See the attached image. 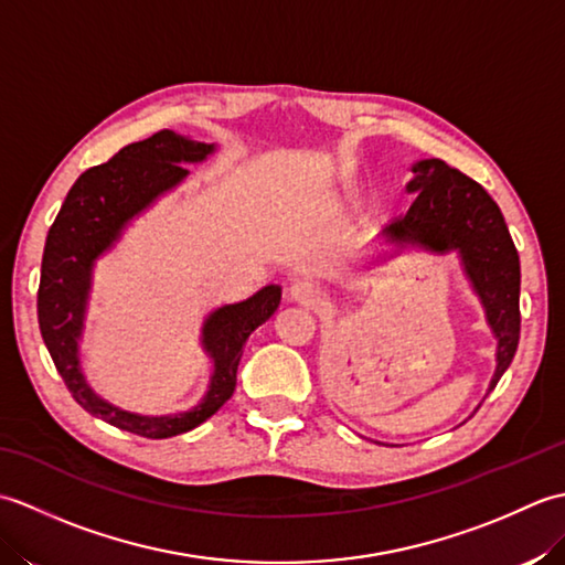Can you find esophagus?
<instances>
[{
	"label": "esophagus",
	"mask_w": 565,
	"mask_h": 565,
	"mask_svg": "<svg viewBox=\"0 0 565 565\" xmlns=\"http://www.w3.org/2000/svg\"><path fill=\"white\" fill-rule=\"evenodd\" d=\"M286 298L291 303H301V306H318L320 303V294L313 284L308 281H294L286 291Z\"/></svg>",
	"instance_id": "esophagus-1"
}]
</instances>
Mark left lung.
I'll list each match as a JSON object with an SVG mask.
<instances>
[{"instance_id": "8db88e82", "label": "left lung", "mask_w": 565, "mask_h": 565, "mask_svg": "<svg viewBox=\"0 0 565 565\" xmlns=\"http://www.w3.org/2000/svg\"><path fill=\"white\" fill-rule=\"evenodd\" d=\"M411 170L413 179L405 189L415 194L413 206L381 233L383 243L395 249L391 255H376L371 264L407 247L459 255L466 279L498 340L490 393L508 371L520 342V255L498 203L481 184L435 158L419 160Z\"/></svg>"}]
</instances>
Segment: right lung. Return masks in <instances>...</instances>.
Returning a JSON list of instances; mask_svg holds the SVG:
<instances>
[{"instance_id":"right-lung-1","label":"right lung","mask_w":565,"mask_h":565,"mask_svg":"<svg viewBox=\"0 0 565 565\" xmlns=\"http://www.w3.org/2000/svg\"><path fill=\"white\" fill-rule=\"evenodd\" d=\"M215 142H201L160 130L118 150L109 162L92 167L67 191L63 209L45 237L39 326L57 374L89 415L148 439L184 435L231 401L237 364L247 338L281 303V286L269 284L247 301L211 310L201 328V347L213 362L209 388L199 405L172 415H140L109 403L82 374L79 340L87 318L94 264L106 255L126 227L189 177L184 164L206 162Z\"/></svg>"}]
</instances>
